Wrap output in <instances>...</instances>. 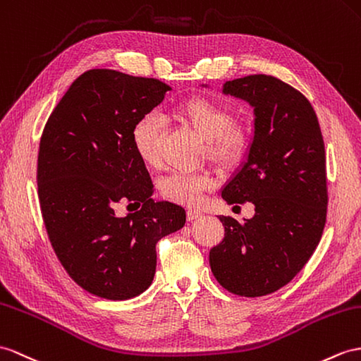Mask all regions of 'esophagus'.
I'll return each mask as SVG.
<instances>
[{"label":"esophagus","mask_w":361,"mask_h":361,"mask_svg":"<svg viewBox=\"0 0 361 361\" xmlns=\"http://www.w3.org/2000/svg\"><path fill=\"white\" fill-rule=\"evenodd\" d=\"M199 217H202L200 211H197V209H188L187 211V221L192 222V221H196V219H199Z\"/></svg>","instance_id":"34e87169"}]
</instances>
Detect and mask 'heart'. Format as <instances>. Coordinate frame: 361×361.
<instances>
[{"label": "heart", "mask_w": 361, "mask_h": 361, "mask_svg": "<svg viewBox=\"0 0 361 361\" xmlns=\"http://www.w3.org/2000/svg\"><path fill=\"white\" fill-rule=\"evenodd\" d=\"M173 116L204 140L207 159L216 164H231L239 159L248 145V131L242 124L233 122L230 107L214 99L195 96L179 102ZM162 136L161 119L153 113L139 118L131 128V145L136 156L148 166L159 162ZM214 182L205 174L174 173L161 183V192L174 204L196 208L202 205L205 195L213 190Z\"/></svg>", "instance_id": "1"}]
</instances>
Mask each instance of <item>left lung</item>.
Instances as JSON below:
<instances>
[{
  "label": "left lung",
  "instance_id": "8db88e82",
  "mask_svg": "<svg viewBox=\"0 0 361 361\" xmlns=\"http://www.w3.org/2000/svg\"><path fill=\"white\" fill-rule=\"evenodd\" d=\"M224 93L254 107V137L243 162L222 190L226 204L251 202L256 213L239 224L219 216L224 240L209 267L226 291L260 297L288 285L317 248L326 224L324 144L311 102L269 75L224 84Z\"/></svg>",
  "mask_w": 361,
  "mask_h": 361
}]
</instances>
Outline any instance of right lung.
Instances as JSON below:
<instances>
[{"label":"right lung","mask_w":361,"mask_h":361,"mask_svg":"<svg viewBox=\"0 0 361 361\" xmlns=\"http://www.w3.org/2000/svg\"><path fill=\"white\" fill-rule=\"evenodd\" d=\"M171 87L154 78L93 68L75 79L44 127L38 196L47 235L67 274L87 293L127 300L152 285L156 243L185 225V209L154 202L131 128ZM142 203L124 218L119 201Z\"/></svg>","instance_id":"obj_1"}]
</instances>
